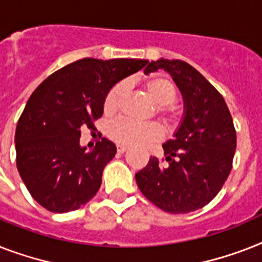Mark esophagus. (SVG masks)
I'll list each match as a JSON object with an SVG mask.
<instances>
[{
    "instance_id": "obj_1",
    "label": "esophagus",
    "mask_w": 262,
    "mask_h": 262,
    "mask_svg": "<svg viewBox=\"0 0 262 262\" xmlns=\"http://www.w3.org/2000/svg\"><path fill=\"white\" fill-rule=\"evenodd\" d=\"M117 150H118L120 153H124V152H126V150H127V146L122 145V144H118V145H117Z\"/></svg>"
}]
</instances>
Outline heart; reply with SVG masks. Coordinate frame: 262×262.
Masks as SVG:
<instances>
[{
  "label": "heart",
  "mask_w": 262,
  "mask_h": 262,
  "mask_svg": "<svg viewBox=\"0 0 262 262\" xmlns=\"http://www.w3.org/2000/svg\"><path fill=\"white\" fill-rule=\"evenodd\" d=\"M145 93L150 97L156 106V114L160 116L168 127H176L180 121V114L175 106L172 105L178 98V89L172 80L165 76L155 75L146 78L142 82ZM126 95V84L117 82L110 87L103 101V110L106 114H114L120 110ZM107 135L113 141L129 146L146 145L149 142L160 140L163 129L157 122H136L130 118H118L110 122Z\"/></svg>",
  "instance_id": "1"
}]
</instances>
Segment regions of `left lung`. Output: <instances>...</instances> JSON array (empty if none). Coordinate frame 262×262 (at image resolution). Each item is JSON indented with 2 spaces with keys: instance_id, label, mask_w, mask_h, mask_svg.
<instances>
[{
  "instance_id": "left-lung-1",
  "label": "left lung",
  "mask_w": 262,
  "mask_h": 262,
  "mask_svg": "<svg viewBox=\"0 0 262 262\" xmlns=\"http://www.w3.org/2000/svg\"><path fill=\"white\" fill-rule=\"evenodd\" d=\"M159 69L167 70L179 86L186 116L175 138L163 145L167 157H150L136 173V182L155 206L187 214L208 205L227 180L237 132L222 94L196 69L178 59H160L150 61L145 71Z\"/></svg>"
}]
</instances>
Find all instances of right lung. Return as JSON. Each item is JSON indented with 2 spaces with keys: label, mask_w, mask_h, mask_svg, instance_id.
Wrapping results in <instances>:
<instances>
[{
  "label": "right lung",
  "mask_w": 262,
  "mask_h": 262,
  "mask_svg": "<svg viewBox=\"0 0 262 262\" xmlns=\"http://www.w3.org/2000/svg\"><path fill=\"white\" fill-rule=\"evenodd\" d=\"M144 59L84 57L55 71L29 97L16 127V164L28 191L52 212H69L94 198L114 142L93 152L79 145L80 129H95L113 84L141 70Z\"/></svg>",
  "instance_id": "1"
}]
</instances>
